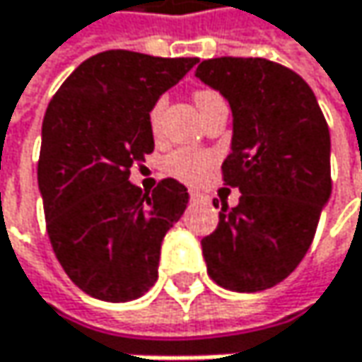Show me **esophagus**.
Wrapping results in <instances>:
<instances>
[{
	"label": "esophagus",
	"instance_id": "34e87169",
	"mask_svg": "<svg viewBox=\"0 0 362 362\" xmlns=\"http://www.w3.org/2000/svg\"><path fill=\"white\" fill-rule=\"evenodd\" d=\"M190 199H192V201H205V194L199 192V190H190Z\"/></svg>",
	"mask_w": 362,
	"mask_h": 362
}]
</instances>
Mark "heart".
Masks as SVG:
<instances>
[{
  "label": "heart",
  "instance_id": "heart-1",
  "mask_svg": "<svg viewBox=\"0 0 362 362\" xmlns=\"http://www.w3.org/2000/svg\"><path fill=\"white\" fill-rule=\"evenodd\" d=\"M216 96H218V94H214V92H209V90H201V92L194 94V103H197V107H201L203 103H207V100H211V98H216ZM163 110H165V98H159V100L151 107V110H148V127H151V132H153L155 136H159V132H161ZM209 165H211V159H209L205 153L186 151V148L176 151V153L168 159V163H165L168 172H170L172 176H176V178H180V180L184 182L201 180V178L205 176V172L209 170Z\"/></svg>",
  "mask_w": 362,
  "mask_h": 362
}]
</instances>
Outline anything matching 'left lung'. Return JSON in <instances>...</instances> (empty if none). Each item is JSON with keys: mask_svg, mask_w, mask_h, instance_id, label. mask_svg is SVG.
<instances>
[{"mask_svg": "<svg viewBox=\"0 0 362 362\" xmlns=\"http://www.w3.org/2000/svg\"><path fill=\"white\" fill-rule=\"evenodd\" d=\"M194 77L233 110L224 182L241 190L201 241L207 274L253 293L287 279L306 255L331 197V138L310 86L266 58H211ZM218 205V203H214Z\"/></svg>", "mask_w": 362, "mask_h": 362, "instance_id": "obj_1", "label": "left lung"}]
</instances>
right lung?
<instances>
[{
    "label": "right lung",
    "mask_w": 362,
    "mask_h": 362,
    "mask_svg": "<svg viewBox=\"0 0 362 362\" xmlns=\"http://www.w3.org/2000/svg\"><path fill=\"white\" fill-rule=\"evenodd\" d=\"M197 62L100 52L47 105L37 165L47 237L69 279L96 300L129 302L157 283L163 237L188 190L165 178L142 192L129 170L155 148L151 107Z\"/></svg>",
    "instance_id": "add662e5"
}]
</instances>
